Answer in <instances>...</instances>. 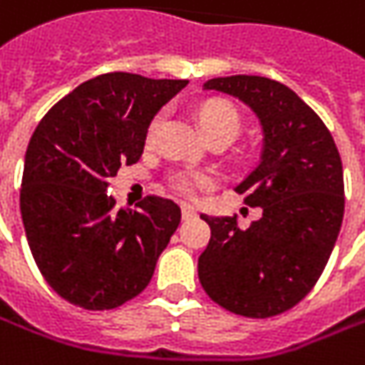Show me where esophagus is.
I'll list each match as a JSON object with an SVG mask.
<instances>
[{"mask_svg": "<svg viewBox=\"0 0 365 365\" xmlns=\"http://www.w3.org/2000/svg\"><path fill=\"white\" fill-rule=\"evenodd\" d=\"M182 216H183V220H190V218H194L195 207L192 206V204H187V202H183V204H182Z\"/></svg>", "mask_w": 365, "mask_h": 365, "instance_id": "esophagus-1", "label": "esophagus"}]
</instances>
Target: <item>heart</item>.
Returning a JSON list of instances; mask_svg holds the SVG:
<instances>
[{"label": "heart", "instance_id": "1", "mask_svg": "<svg viewBox=\"0 0 365 365\" xmlns=\"http://www.w3.org/2000/svg\"><path fill=\"white\" fill-rule=\"evenodd\" d=\"M200 123H202V127H204V131L210 139L212 137H224V139L232 141L240 131L238 110L230 103H224V101H210L200 108ZM161 125H163V113H159L158 117L151 120L149 131H147L149 141H153L158 137ZM170 183L178 194L197 195L212 185V180L207 173H202V171L180 170L171 173Z\"/></svg>", "mask_w": 365, "mask_h": 365}]
</instances>
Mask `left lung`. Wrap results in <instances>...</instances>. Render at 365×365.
<instances>
[{"instance_id":"left-lung-1","label":"left lung","mask_w":365,"mask_h":365,"mask_svg":"<svg viewBox=\"0 0 365 365\" xmlns=\"http://www.w3.org/2000/svg\"><path fill=\"white\" fill-rule=\"evenodd\" d=\"M242 101L262 127L255 170L236 185L260 220L246 230L236 216H206L212 236L197 277L212 301L245 317H272L315 287L344 220V168L331 133L281 82L224 76L204 84Z\"/></svg>"}]
</instances>
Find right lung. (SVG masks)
Instances as JSON below:
<instances>
[{
    "label": "right lung",
    "instance_id": "add662e5",
    "mask_svg": "<svg viewBox=\"0 0 365 365\" xmlns=\"http://www.w3.org/2000/svg\"><path fill=\"white\" fill-rule=\"evenodd\" d=\"M187 81L110 72L82 82L46 113L24 161L19 210L38 269L58 295L115 309L149 284L182 220L171 200L147 195L115 210L108 180L143 153L147 129Z\"/></svg>",
    "mask_w": 365,
    "mask_h": 365
}]
</instances>
